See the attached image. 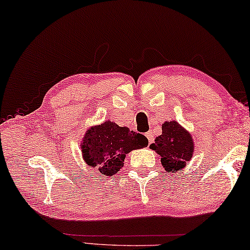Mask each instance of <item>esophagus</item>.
I'll list each match as a JSON object with an SVG mask.
<instances>
[{
  "mask_svg": "<svg viewBox=\"0 0 250 250\" xmlns=\"http://www.w3.org/2000/svg\"><path fill=\"white\" fill-rule=\"evenodd\" d=\"M146 137H147V140H148L149 144H152V143L154 142V133L152 132V130H148V132L146 133Z\"/></svg>",
  "mask_w": 250,
  "mask_h": 250,
  "instance_id": "34e87169",
  "label": "esophagus"
}]
</instances>
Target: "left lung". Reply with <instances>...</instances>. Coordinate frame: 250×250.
<instances>
[{
  "label": "left lung",
  "mask_w": 250,
  "mask_h": 250,
  "mask_svg": "<svg viewBox=\"0 0 250 250\" xmlns=\"http://www.w3.org/2000/svg\"><path fill=\"white\" fill-rule=\"evenodd\" d=\"M162 132V135L155 138V143L149 147L161 155V162L165 170L178 171L185 167L193 156V138L175 121L164 123Z\"/></svg>",
  "instance_id": "left-lung-1"
}]
</instances>
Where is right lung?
I'll return each instance as SVG.
<instances>
[{"instance_id": "1", "label": "right lung", "mask_w": 250, "mask_h": 250, "mask_svg": "<svg viewBox=\"0 0 250 250\" xmlns=\"http://www.w3.org/2000/svg\"><path fill=\"white\" fill-rule=\"evenodd\" d=\"M82 153L88 166L112 176L123 166L126 154L148 145V140L128 127L107 121L89 128L82 143Z\"/></svg>"}]
</instances>
